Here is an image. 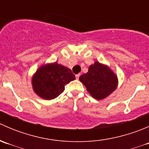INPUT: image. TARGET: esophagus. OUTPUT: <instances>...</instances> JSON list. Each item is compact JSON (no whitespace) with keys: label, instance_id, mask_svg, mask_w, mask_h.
<instances>
[{"label":"esophagus","instance_id":"esophagus-1","mask_svg":"<svg viewBox=\"0 0 149 149\" xmlns=\"http://www.w3.org/2000/svg\"><path fill=\"white\" fill-rule=\"evenodd\" d=\"M81 76V74L80 73H79V74H76V79H79V76Z\"/></svg>","mask_w":149,"mask_h":149}]
</instances>
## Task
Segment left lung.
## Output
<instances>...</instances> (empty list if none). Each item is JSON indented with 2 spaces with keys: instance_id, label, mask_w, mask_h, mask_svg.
<instances>
[{
  "instance_id": "8db88e82",
  "label": "left lung",
  "mask_w": 149,
  "mask_h": 149,
  "mask_svg": "<svg viewBox=\"0 0 149 149\" xmlns=\"http://www.w3.org/2000/svg\"><path fill=\"white\" fill-rule=\"evenodd\" d=\"M79 80L96 100H103L113 92L118 86V78L109 68L99 62L88 68V71L81 75Z\"/></svg>"
}]
</instances>
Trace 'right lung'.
<instances>
[{
	"instance_id": "1",
	"label": "right lung",
	"mask_w": 149,
	"mask_h": 149,
	"mask_svg": "<svg viewBox=\"0 0 149 149\" xmlns=\"http://www.w3.org/2000/svg\"><path fill=\"white\" fill-rule=\"evenodd\" d=\"M76 79L71 70L57 63L42 65L32 78L34 92L41 98L53 100L63 92L65 86Z\"/></svg>"
}]
</instances>
